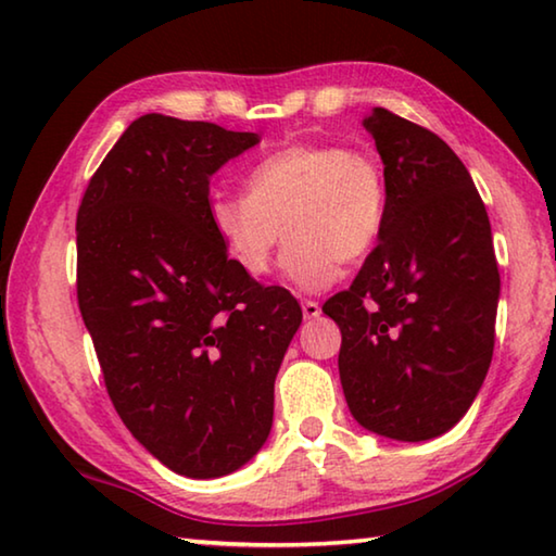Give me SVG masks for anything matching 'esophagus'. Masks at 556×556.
<instances>
[{"mask_svg": "<svg viewBox=\"0 0 556 556\" xmlns=\"http://www.w3.org/2000/svg\"><path fill=\"white\" fill-rule=\"evenodd\" d=\"M301 312H304V318H318L321 316V306H318L316 301L306 299V301H301Z\"/></svg>", "mask_w": 556, "mask_h": 556, "instance_id": "1", "label": "esophagus"}]
</instances>
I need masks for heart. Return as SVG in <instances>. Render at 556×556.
Here are the masks:
<instances>
[{
  "mask_svg": "<svg viewBox=\"0 0 556 556\" xmlns=\"http://www.w3.org/2000/svg\"><path fill=\"white\" fill-rule=\"evenodd\" d=\"M244 188L248 195H211L215 235L252 277L267 275L289 235L285 267L304 291L333 285L338 262L368 255L388 220V174L368 149L291 144L252 166Z\"/></svg>",
  "mask_w": 556,
  "mask_h": 556,
  "instance_id": "heart-1",
  "label": "heart"
}]
</instances>
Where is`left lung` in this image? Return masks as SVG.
Masks as SVG:
<instances>
[{"instance_id":"8db88e82","label":"left lung","mask_w":556,"mask_h":556,"mask_svg":"<svg viewBox=\"0 0 556 556\" xmlns=\"http://www.w3.org/2000/svg\"><path fill=\"white\" fill-rule=\"evenodd\" d=\"M363 125L388 174V220L324 314L341 328L338 372L357 425L427 441L458 425L491 368L501 296L491 220L434 131L384 108Z\"/></svg>"}]
</instances>
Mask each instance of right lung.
Masks as SVG:
<instances>
[{"instance_id": "add662e5", "label": "right lung", "mask_w": 556, "mask_h": 556, "mask_svg": "<svg viewBox=\"0 0 556 556\" xmlns=\"http://www.w3.org/2000/svg\"><path fill=\"white\" fill-rule=\"evenodd\" d=\"M255 131L144 115L92 174L78 208V306L112 404L174 473L220 478L269 437L275 378L301 324L281 287L228 257L211 176Z\"/></svg>"}]
</instances>
